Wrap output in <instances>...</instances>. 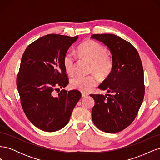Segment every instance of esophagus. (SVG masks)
I'll use <instances>...</instances> for the list:
<instances>
[{"instance_id":"obj_1","label":"esophagus","mask_w":160,"mask_h":160,"mask_svg":"<svg viewBox=\"0 0 160 160\" xmlns=\"http://www.w3.org/2000/svg\"><path fill=\"white\" fill-rule=\"evenodd\" d=\"M88 95H89V94H88V93H83V92H82V93H81V96H82V98H85V97L88 96Z\"/></svg>"}]
</instances>
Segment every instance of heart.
<instances>
[{
	"label": "heart",
	"mask_w": 160,
	"mask_h": 160,
	"mask_svg": "<svg viewBox=\"0 0 160 160\" xmlns=\"http://www.w3.org/2000/svg\"><path fill=\"white\" fill-rule=\"evenodd\" d=\"M79 55L91 62V70L100 77L108 76L113 69V61L108 55L105 47L92 40H86L78 47ZM63 65L68 74H72L75 67V57L71 52H67L63 57ZM95 75L88 76L76 75L71 80L72 88L82 92H88L98 84Z\"/></svg>",
	"instance_id": "heart-1"
}]
</instances>
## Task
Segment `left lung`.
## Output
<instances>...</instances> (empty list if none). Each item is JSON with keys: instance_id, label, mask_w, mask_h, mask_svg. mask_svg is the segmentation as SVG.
<instances>
[{"instance_id": "obj_1", "label": "left lung", "mask_w": 160, "mask_h": 160, "mask_svg": "<svg viewBox=\"0 0 160 160\" xmlns=\"http://www.w3.org/2000/svg\"><path fill=\"white\" fill-rule=\"evenodd\" d=\"M91 38L103 42L112 55L113 69L99 88L110 94H91L95 100L92 120L107 133L121 132L133 122L145 94L143 69L135 48L113 34H95Z\"/></svg>"}]
</instances>
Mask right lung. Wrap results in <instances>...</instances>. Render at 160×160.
I'll return each mask as SVG.
<instances>
[{
    "mask_svg": "<svg viewBox=\"0 0 160 160\" xmlns=\"http://www.w3.org/2000/svg\"><path fill=\"white\" fill-rule=\"evenodd\" d=\"M77 38L49 34L32 42L22 55L17 78L21 105L30 122L44 132L64 128L81 97L77 90L55 93L69 84L63 57Z\"/></svg>",
    "mask_w": 160,
    "mask_h": 160,
    "instance_id": "right-lung-1",
    "label": "right lung"
}]
</instances>
